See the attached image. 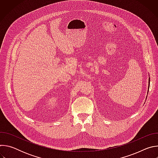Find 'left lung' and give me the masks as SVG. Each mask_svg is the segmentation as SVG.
Returning a JSON list of instances; mask_svg holds the SVG:
<instances>
[{
	"label": "left lung",
	"mask_w": 158,
	"mask_h": 158,
	"mask_svg": "<svg viewBox=\"0 0 158 158\" xmlns=\"http://www.w3.org/2000/svg\"><path fill=\"white\" fill-rule=\"evenodd\" d=\"M149 84H150V79H149V87H148V90H149Z\"/></svg>",
	"instance_id": "1"
}]
</instances>
